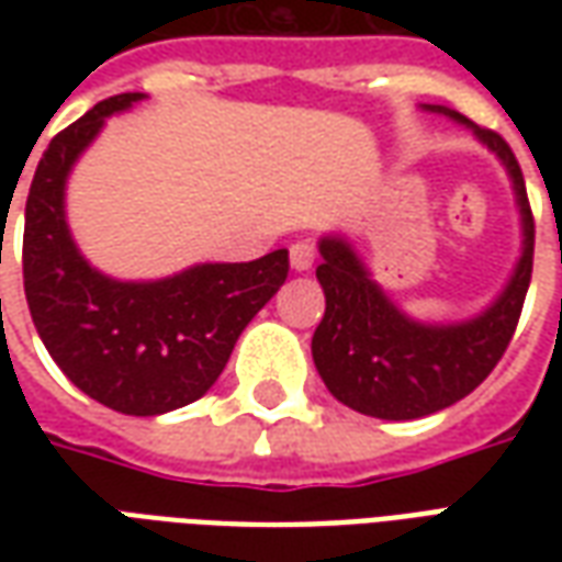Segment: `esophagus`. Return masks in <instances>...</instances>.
Instances as JSON below:
<instances>
[{
	"instance_id": "1",
	"label": "esophagus",
	"mask_w": 562,
	"mask_h": 562,
	"mask_svg": "<svg viewBox=\"0 0 562 562\" xmlns=\"http://www.w3.org/2000/svg\"><path fill=\"white\" fill-rule=\"evenodd\" d=\"M289 258H292L294 270H310L316 261V240L313 237H301L289 246Z\"/></svg>"
}]
</instances>
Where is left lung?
Instances as JSON below:
<instances>
[{
	"label": "left lung",
	"mask_w": 562,
	"mask_h": 562,
	"mask_svg": "<svg viewBox=\"0 0 562 562\" xmlns=\"http://www.w3.org/2000/svg\"><path fill=\"white\" fill-rule=\"evenodd\" d=\"M430 111L470 126L506 161L524 216V256L503 297L484 316L434 328L403 316L342 240H322L316 277L325 289V316L313 334V361L337 401L385 422L434 415L479 389L515 337L532 277L536 222L512 147L494 128L472 126L467 116L446 108Z\"/></svg>",
	"instance_id": "left-lung-1"
}]
</instances>
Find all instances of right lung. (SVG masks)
Returning <instances> with one entry per match:
<instances>
[{
  "mask_svg": "<svg viewBox=\"0 0 562 562\" xmlns=\"http://www.w3.org/2000/svg\"><path fill=\"white\" fill-rule=\"evenodd\" d=\"M138 99H104L44 149L26 198L23 292L47 352L83 394L123 415H161L220 379L240 330L289 277V252L159 282L108 280L83 261L63 210L66 177L104 116Z\"/></svg>",
  "mask_w": 562,
  "mask_h": 562,
  "instance_id": "1",
  "label": "right lung"
}]
</instances>
